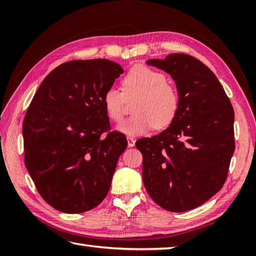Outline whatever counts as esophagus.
Instances as JSON below:
<instances>
[{
  "mask_svg": "<svg viewBox=\"0 0 256 256\" xmlns=\"http://www.w3.org/2000/svg\"><path fill=\"white\" fill-rule=\"evenodd\" d=\"M128 148H133V146L135 145V140L133 138H130V136H128Z\"/></svg>",
  "mask_w": 256,
  "mask_h": 256,
  "instance_id": "esophagus-1",
  "label": "esophagus"
}]
</instances>
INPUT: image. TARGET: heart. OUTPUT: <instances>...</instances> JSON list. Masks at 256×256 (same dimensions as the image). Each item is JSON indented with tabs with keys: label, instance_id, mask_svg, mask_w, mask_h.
I'll list each match as a JSON object with an SVG mask.
<instances>
[{
	"label": "heart",
	"instance_id": "1",
	"mask_svg": "<svg viewBox=\"0 0 256 256\" xmlns=\"http://www.w3.org/2000/svg\"><path fill=\"white\" fill-rule=\"evenodd\" d=\"M123 93L111 86L103 96L108 116L113 121H120L123 116L124 96H136L133 104L132 116L123 120L116 130L128 136L145 134L154 126L164 128L175 118L179 108L177 89L166 81V76L150 67H133L122 81Z\"/></svg>",
	"mask_w": 256,
	"mask_h": 256
}]
</instances>
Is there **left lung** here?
Segmentation results:
<instances>
[{"instance_id":"1","label":"left lung","mask_w":256,"mask_h":256,"mask_svg":"<svg viewBox=\"0 0 256 256\" xmlns=\"http://www.w3.org/2000/svg\"><path fill=\"white\" fill-rule=\"evenodd\" d=\"M170 74L179 94L175 118L164 131L138 140L142 175L162 209L184 212L204 204L224 186L234 153V111L211 70L186 54L148 59Z\"/></svg>"}]
</instances>
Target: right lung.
I'll return each mask as SVG.
<instances>
[{
  "instance_id": "1",
  "label": "right lung",
  "mask_w": 256,
  "mask_h": 256,
  "mask_svg": "<svg viewBox=\"0 0 256 256\" xmlns=\"http://www.w3.org/2000/svg\"><path fill=\"white\" fill-rule=\"evenodd\" d=\"M123 74L108 59L72 60L52 70L23 123L25 166L46 202L64 214L94 209L106 198L125 135L112 131L103 96Z\"/></svg>"
}]
</instances>
